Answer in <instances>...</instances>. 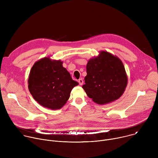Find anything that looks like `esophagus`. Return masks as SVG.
Listing matches in <instances>:
<instances>
[{
	"label": "esophagus",
	"instance_id": "1",
	"mask_svg": "<svg viewBox=\"0 0 158 158\" xmlns=\"http://www.w3.org/2000/svg\"><path fill=\"white\" fill-rule=\"evenodd\" d=\"M78 82H79V84L81 85H82L83 84V79H79V80H78Z\"/></svg>",
	"mask_w": 158,
	"mask_h": 158
}]
</instances>
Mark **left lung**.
Instances as JSON below:
<instances>
[{"instance_id": "8db88e82", "label": "left lung", "mask_w": 158, "mask_h": 158, "mask_svg": "<svg viewBox=\"0 0 158 158\" xmlns=\"http://www.w3.org/2000/svg\"><path fill=\"white\" fill-rule=\"evenodd\" d=\"M87 76L82 88L89 98L98 104L118 99L125 91L127 76L124 64L116 56L101 51L88 60Z\"/></svg>"}]
</instances>
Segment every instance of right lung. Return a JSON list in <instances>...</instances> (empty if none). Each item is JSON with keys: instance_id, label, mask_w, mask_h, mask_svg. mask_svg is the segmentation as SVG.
<instances>
[{"instance_id": "right-lung-1", "label": "right lung", "mask_w": 158, "mask_h": 158, "mask_svg": "<svg viewBox=\"0 0 158 158\" xmlns=\"http://www.w3.org/2000/svg\"><path fill=\"white\" fill-rule=\"evenodd\" d=\"M62 64L49 57L42 58L34 63L29 75L28 88L32 97L40 105L52 110L62 108L73 88L79 84Z\"/></svg>"}]
</instances>
